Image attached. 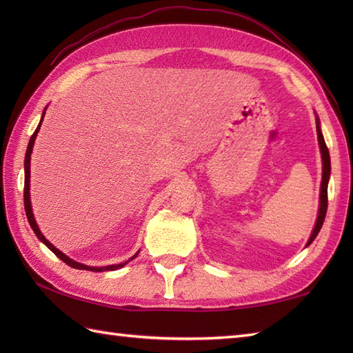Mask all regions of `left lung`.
Returning a JSON list of instances; mask_svg holds the SVG:
<instances>
[{
    "mask_svg": "<svg viewBox=\"0 0 353 353\" xmlns=\"http://www.w3.org/2000/svg\"><path fill=\"white\" fill-rule=\"evenodd\" d=\"M317 138H319V145H320V152H321V161H323V174H321V186H320L319 216H317L316 226H314V230H312V234L308 239V243H306V245H310L314 239H316L321 226H323L326 211H327V182H329V176H331V157H329V150L326 147L323 134H321V130H320V119L319 118H317Z\"/></svg>",
    "mask_w": 353,
    "mask_h": 353,
    "instance_id": "left-lung-1",
    "label": "left lung"
}]
</instances>
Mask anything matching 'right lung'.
<instances>
[{
	"instance_id": "right-lung-1",
	"label": "right lung",
	"mask_w": 353,
	"mask_h": 353,
	"mask_svg": "<svg viewBox=\"0 0 353 353\" xmlns=\"http://www.w3.org/2000/svg\"><path fill=\"white\" fill-rule=\"evenodd\" d=\"M43 115H45V110H43V114H42L41 123L37 124L34 133L32 134V138H30L28 147H27V152H26V161H24V170H26V182H24V208H26V214H27V219H28L30 226H32V229H33V232L36 234V236L39 238L41 241H42L45 245H47L48 249H50L52 253H54L59 259H62V261L65 262V264H68V265H70V267H72V268H77V270H89V272H110V270H118V268L124 267V265L127 264V262H130L133 258H137V256H138V253L134 254V256H132L129 261L121 262V264L108 265V267H89V265L80 264V262H76V261L70 259L68 256H66L65 253H62L61 250H57L56 247L52 245V244L48 241V239L42 235V232L39 230V228H37L36 220H34V216H33V211H32V201H30V159H32V152H33L34 139H36V137H37V132H39V129H41V124H42Z\"/></svg>"
}]
</instances>
